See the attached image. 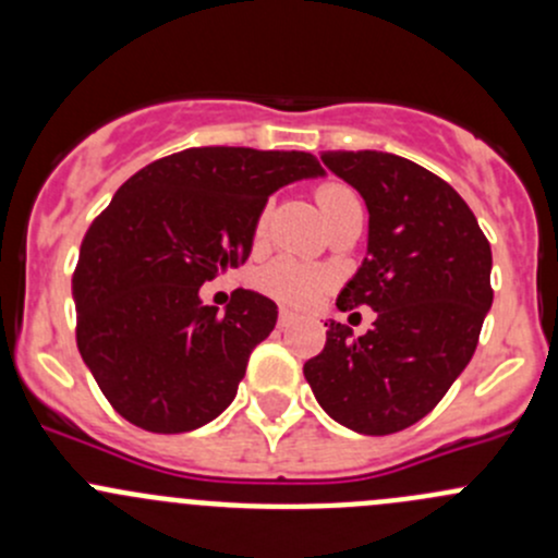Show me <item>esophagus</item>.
I'll return each mask as SVG.
<instances>
[{"label": "esophagus", "instance_id": "obj_1", "mask_svg": "<svg viewBox=\"0 0 558 558\" xmlns=\"http://www.w3.org/2000/svg\"><path fill=\"white\" fill-rule=\"evenodd\" d=\"M294 318H296V313H291L289 307H280L278 311V326H289Z\"/></svg>", "mask_w": 558, "mask_h": 558}]
</instances>
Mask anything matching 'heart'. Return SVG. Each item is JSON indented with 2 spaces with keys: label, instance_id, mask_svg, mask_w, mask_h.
Here are the masks:
<instances>
[{
  "label": "heart",
  "instance_id": "1",
  "mask_svg": "<svg viewBox=\"0 0 558 558\" xmlns=\"http://www.w3.org/2000/svg\"><path fill=\"white\" fill-rule=\"evenodd\" d=\"M315 199H318L320 213L324 218L335 216L337 210L342 207H351V205H362L356 196V191L348 189L342 183H324L318 185L315 191ZM264 229V218H258L256 223V232L262 234ZM329 283V275L324 269H315L307 267V264L296 262V258H275L269 262L262 272L256 275V286L264 291V294L275 296L280 302H289V305H311L315 296L326 289Z\"/></svg>",
  "mask_w": 558,
  "mask_h": 558
}]
</instances>
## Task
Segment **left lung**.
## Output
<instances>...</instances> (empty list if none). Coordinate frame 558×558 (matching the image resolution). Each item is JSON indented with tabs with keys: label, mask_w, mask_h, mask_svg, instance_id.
<instances>
[{
	"label": "left lung",
	"mask_w": 558,
	"mask_h": 558,
	"mask_svg": "<svg viewBox=\"0 0 558 558\" xmlns=\"http://www.w3.org/2000/svg\"><path fill=\"white\" fill-rule=\"evenodd\" d=\"M320 161L362 194L367 256L337 296L367 305L373 329L329 320L305 362L320 408L359 435H393L435 410L470 364L492 311V245L466 202L435 172L380 150H326Z\"/></svg>",
	"instance_id": "left-lung-1"
}]
</instances>
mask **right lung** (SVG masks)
<instances>
[{"mask_svg":"<svg viewBox=\"0 0 558 558\" xmlns=\"http://www.w3.org/2000/svg\"><path fill=\"white\" fill-rule=\"evenodd\" d=\"M318 174L302 150L189 148L132 174L94 218L72 275L77 351L129 424L180 435L232 404L278 307L238 289L218 313L199 286L245 264L269 194Z\"/></svg>","mask_w":558,"mask_h":558,"instance_id":"obj_1","label":"right lung"}]
</instances>
